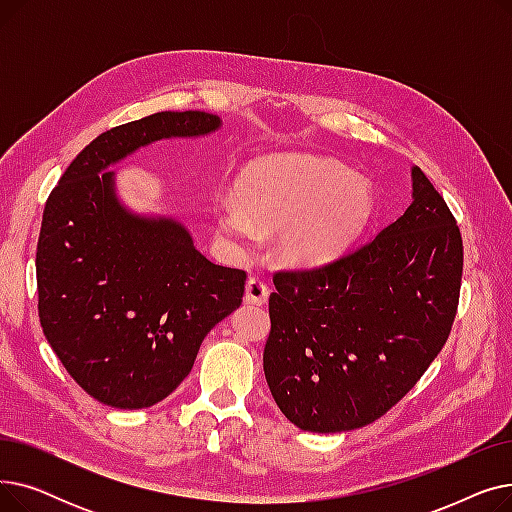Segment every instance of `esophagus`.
<instances>
[{"label":"esophagus","instance_id":"34e87169","mask_svg":"<svg viewBox=\"0 0 512 512\" xmlns=\"http://www.w3.org/2000/svg\"><path fill=\"white\" fill-rule=\"evenodd\" d=\"M267 297H270V288L261 278H249L245 286V303L249 305H265Z\"/></svg>","mask_w":512,"mask_h":512}]
</instances>
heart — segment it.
Returning <instances> with one entry per match:
<instances>
[{
    "label": "heart",
    "mask_w": 512,
    "mask_h": 512,
    "mask_svg": "<svg viewBox=\"0 0 512 512\" xmlns=\"http://www.w3.org/2000/svg\"><path fill=\"white\" fill-rule=\"evenodd\" d=\"M375 195L367 178L334 159L270 155L238 174L236 203L215 209L220 230L238 247L257 228L280 230V255L297 265H324L340 257L369 226Z\"/></svg>",
    "instance_id": "1"
}]
</instances>
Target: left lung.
I'll use <instances>...</instances> for the list:
<instances>
[{
    "label": "left lung",
    "instance_id": "left-lung-1",
    "mask_svg": "<svg viewBox=\"0 0 512 512\" xmlns=\"http://www.w3.org/2000/svg\"><path fill=\"white\" fill-rule=\"evenodd\" d=\"M413 203L357 251L276 272L267 386L297 427L338 434L373 423L442 351L459 307L463 238L446 201L413 166Z\"/></svg>",
    "mask_w": 512,
    "mask_h": 512
}]
</instances>
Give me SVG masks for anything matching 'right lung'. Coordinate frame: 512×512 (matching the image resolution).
Instances as JSON below:
<instances>
[{
    "label": "right lung",
    "mask_w": 512,
    "mask_h": 512,
    "mask_svg": "<svg viewBox=\"0 0 512 512\" xmlns=\"http://www.w3.org/2000/svg\"><path fill=\"white\" fill-rule=\"evenodd\" d=\"M222 126L205 112H159L107 130L53 188L37 245L41 328L74 382L114 409H145L193 369L209 330L240 307L247 274L215 265L172 218L116 195L120 159L159 139Z\"/></svg>",
    "instance_id": "1"
}]
</instances>
